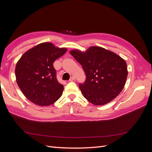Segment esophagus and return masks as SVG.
<instances>
[{
	"mask_svg": "<svg viewBox=\"0 0 152 152\" xmlns=\"http://www.w3.org/2000/svg\"><path fill=\"white\" fill-rule=\"evenodd\" d=\"M75 80V77L74 76H72V77H70V80H69V82H72V81Z\"/></svg>",
	"mask_w": 152,
	"mask_h": 152,
	"instance_id": "34e87169",
	"label": "esophagus"
}]
</instances>
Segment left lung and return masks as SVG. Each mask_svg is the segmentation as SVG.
<instances>
[{
    "instance_id": "obj_1",
    "label": "left lung",
    "mask_w": 152,
    "mask_h": 152,
    "mask_svg": "<svg viewBox=\"0 0 152 152\" xmlns=\"http://www.w3.org/2000/svg\"><path fill=\"white\" fill-rule=\"evenodd\" d=\"M72 56L86 73L79 84L84 97L94 105H103L121 93L128 74L127 64L117 54L101 47H90L86 52L72 50Z\"/></svg>"
}]
</instances>
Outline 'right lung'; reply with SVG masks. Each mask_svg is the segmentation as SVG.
<instances>
[{
    "label": "right lung",
    "mask_w": 152,
    "mask_h": 152,
    "mask_svg": "<svg viewBox=\"0 0 152 152\" xmlns=\"http://www.w3.org/2000/svg\"><path fill=\"white\" fill-rule=\"evenodd\" d=\"M66 50L44 42L27 50L18 61L16 82L31 102L42 107L49 106L61 97L64 87L57 80L53 63Z\"/></svg>",
    "instance_id": "add662e5"
}]
</instances>
